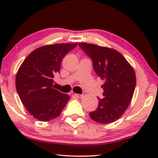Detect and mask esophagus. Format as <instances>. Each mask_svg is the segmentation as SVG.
Returning <instances> with one entry per match:
<instances>
[{
	"instance_id": "obj_1",
	"label": "esophagus",
	"mask_w": 158,
	"mask_h": 158,
	"mask_svg": "<svg viewBox=\"0 0 158 158\" xmlns=\"http://www.w3.org/2000/svg\"><path fill=\"white\" fill-rule=\"evenodd\" d=\"M74 96L76 97V98H81L82 97H83V95H82V94H75Z\"/></svg>"
}]
</instances>
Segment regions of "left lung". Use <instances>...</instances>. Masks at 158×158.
I'll return each instance as SVG.
<instances>
[{
	"label": "left lung",
	"instance_id": "left-lung-1",
	"mask_svg": "<svg viewBox=\"0 0 158 158\" xmlns=\"http://www.w3.org/2000/svg\"><path fill=\"white\" fill-rule=\"evenodd\" d=\"M91 58L94 70L104 81V96L98 99V106L90 112V117L99 124H109L118 119L132 99L136 86V75L132 67L116 49L94 44L79 43Z\"/></svg>",
	"mask_w": 158,
	"mask_h": 158
}]
</instances>
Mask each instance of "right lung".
I'll list each match as a JSON object with an SVG mask.
<instances>
[{
  "mask_svg": "<svg viewBox=\"0 0 158 158\" xmlns=\"http://www.w3.org/2000/svg\"><path fill=\"white\" fill-rule=\"evenodd\" d=\"M77 45V42L39 47L21 64L16 73V90L26 109L37 120L57 118L70 100L68 94L52 87L53 77L60 72L63 57Z\"/></svg>",
  "mask_w": 158,
  "mask_h": 158,
  "instance_id": "right-lung-1",
  "label": "right lung"
}]
</instances>
